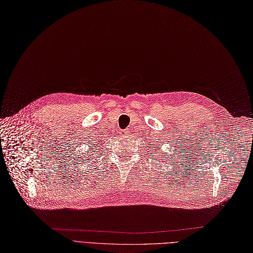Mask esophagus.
I'll return each instance as SVG.
<instances>
[{"label":"esophagus","instance_id":"1","mask_svg":"<svg viewBox=\"0 0 253 253\" xmlns=\"http://www.w3.org/2000/svg\"><path fill=\"white\" fill-rule=\"evenodd\" d=\"M127 135H128L127 130H121V136H123V137H126Z\"/></svg>","mask_w":253,"mask_h":253}]
</instances>
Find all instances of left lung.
<instances>
[{
  "mask_svg": "<svg viewBox=\"0 0 253 253\" xmlns=\"http://www.w3.org/2000/svg\"><path fill=\"white\" fill-rule=\"evenodd\" d=\"M153 149H154V147H153ZM158 149H159V147H158ZM158 149H156V150H158ZM161 160V159H160Z\"/></svg>",
  "mask_w": 253,
  "mask_h": 253,
  "instance_id": "obj_1",
  "label": "left lung"
}]
</instances>
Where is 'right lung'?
I'll use <instances>...</instances> for the list:
<instances>
[{"instance_id":"right-lung-1","label":"right lung","mask_w":253,"mask_h":253,"mask_svg":"<svg viewBox=\"0 0 253 253\" xmlns=\"http://www.w3.org/2000/svg\"><path fill=\"white\" fill-rule=\"evenodd\" d=\"M93 147H94V146H93ZM89 152H90V150H89ZM91 155H92V154H91ZM88 158H89V157H88Z\"/></svg>"}]
</instances>
